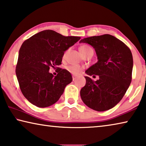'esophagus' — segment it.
<instances>
[{"mask_svg":"<svg viewBox=\"0 0 146 146\" xmlns=\"http://www.w3.org/2000/svg\"><path fill=\"white\" fill-rule=\"evenodd\" d=\"M77 77H75V76L73 75V81H74V80H75L76 79H77Z\"/></svg>","mask_w":146,"mask_h":146,"instance_id":"34e87169","label":"esophagus"}]
</instances>
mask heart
I'll return each mask as SVG.
<instances>
[{"mask_svg":"<svg viewBox=\"0 0 146 146\" xmlns=\"http://www.w3.org/2000/svg\"><path fill=\"white\" fill-rule=\"evenodd\" d=\"M90 48H91L88 47V45H82L80 47L79 50L83 56V55H84L85 53L88 51V50H90ZM67 69H68V71L69 72H70L71 73H72L73 75H77L78 74H80L82 69L81 67L78 66H70L68 67V68Z\"/></svg>","mask_w":146,"mask_h":146,"instance_id":"b5f03b06","label":"heart"}]
</instances>
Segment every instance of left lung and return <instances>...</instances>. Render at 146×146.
<instances>
[{"label":"left lung","instance_id":"left-lung-1","mask_svg":"<svg viewBox=\"0 0 146 146\" xmlns=\"http://www.w3.org/2000/svg\"><path fill=\"white\" fill-rule=\"evenodd\" d=\"M79 43L93 47L98 57L97 63L85 71L88 76L84 77L86 82L80 92L83 103L99 112L111 109L121 100L131 84L133 67L131 50L110 34L84 38ZM94 74L99 77L96 82L89 77Z\"/></svg>","mask_w":146,"mask_h":146}]
</instances>
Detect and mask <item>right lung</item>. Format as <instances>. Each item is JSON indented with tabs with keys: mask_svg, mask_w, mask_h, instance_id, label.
I'll return each instance as SVG.
<instances>
[{
	"mask_svg": "<svg viewBox=\"0 0 146 146\" xmlns=\"http://www.w3.org/2000/svg\"><path fill=\"white\" fill-rule=\"evenodd\" d=\"M80 39L45 30L23 42L15 73L22 94L32 105L47 107L59 100L73 78L68 70L58 68L59 72L54 76L50 68L60 65L65 51Z\"/></svg>",
	"mask_w": 146,
	"mask_h": 146,
	"instance_id": "add662e5",
	"label": "right lung"
}]
</instances>
